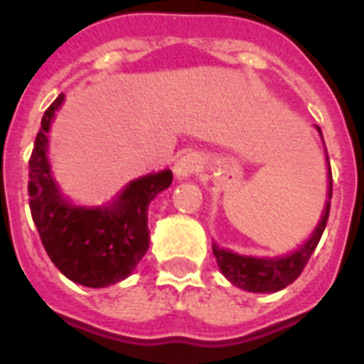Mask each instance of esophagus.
<instances>
[{
	"mask_svg": "<svg viewBox=\"0 0 364 364\" xmlns=\"http://www.w3.org/2000/svg\"><path fill=\"white\" fill-rule=\"evenodd\" d=\"M200 167H203V161L198 158L197 154H185L181 158L175 161V175L179 177V179H187L193 173H197L200 171Z\"/></svg>",
	"mask_w": 364,
	"mask_h": 364,
	"instance_id": "1",
	"label": "esophagus"
}]
</instances>
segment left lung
Here are the masks:
<instances>
[{
	"mask_svg": "<svg viewBox=\"0 0 364 364\" xmlns=\"http://www.w3.org/2000/svg\"><path fill=\"white\" fill-rule=\"evenodd\" d=\"M331 189H333V181H331V166H329V200L326 205V210H323V216H321V222L318 224L312 237L292 255L277 257V259H257V257L236 255V253L220 250L213 244L214 257H216V263H218L224 277L230 282H234L236 287L250 290V292H277V290L289 287L290 282L296 281L300 273L304 271L306 263L310 259V255L314 253L323 230H326L329 218V206H331Z\"/></svg>",
	"mask_w": 364,
	"mask_h": 364,
	"instance_id": "obj_1",
	"label": "left lung"
}]
</instances>
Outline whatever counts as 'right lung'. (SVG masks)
Segmentation results:
<instances>
[{
    "instance_id": "right-lung-1",
    "label": "right lung",
    "mask_w": 364,
    "mask_h": 364,
    "mask_svg": "<svg viewBox=\"0 0 364 364\" xmlns=\"http://www.w3.org/2000/svg\"><path fill=\"white\" fill-rule=\"evenodd\" d=\"M60 95L46 109L28 159V206L50 261L70 281L99 289L122 281L134 271L150 245L148 205L173 181L158 171L128 185L109 208L74 206L60 197L46 159L48 130Z\"/></svg>"
}]
</instances>
